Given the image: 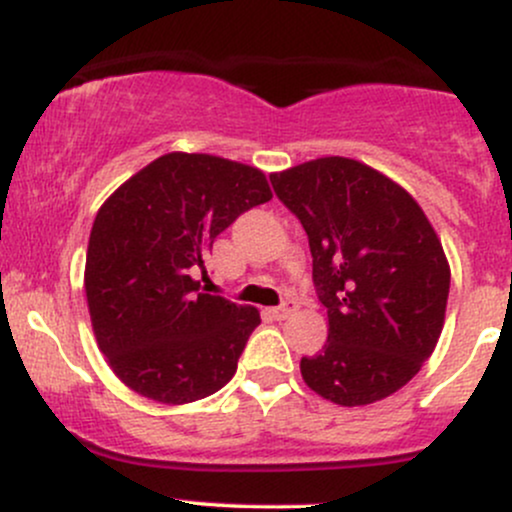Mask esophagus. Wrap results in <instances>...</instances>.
Segmentation results:
<instances>
[{
    "instance_id": "1",
    "label": "esophagus",
    "mask_w": 512,
    "mask_h": 512,
    "mask_svg": "<svg viewBox=\"0 0 512 512\" xmlns=\"http://www.w3.org/2000/svg\"><path fill=\"white\" fill-rule=\"evenodd\" d=\"M293 310H296V303L293 301H286V303H281V305H276V308H272L269 310V313H272L276 320H286V317H289Z\"/></svg>"
}]
</instances>
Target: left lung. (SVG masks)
Returning <instances> with one entry per match:
<instances>
[{"instance_id": "1", "label": "left lung", "mask_w": 512, "mask_h": 512, "mask_svg": "<svg viewBox=\"0 0 512 512\" xmlns=\"http://www.w3.org/2000/svg\"><path fill=\"white\" fill-rule=\"evenodd\" d=\"M308 233L330 334L301 358L305 385L342 407L390 397L436 349L450 293L443 245L404 187L354 158L269 175Z\"/></svg>"}]
</instances>
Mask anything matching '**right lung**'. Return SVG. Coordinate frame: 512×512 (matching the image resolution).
<instances>
[{
  "mask_svg": "<svg viewBox=\"0 0 512 512\" xmlns=\"http://www.w3.org/2000/svg\"><path fill=\"white\" fill-rule=\"evenodd\" d=\"M272 199L262 170L209 154H166L105 199L86 252L98 349L129 390L161 404L214 395L260 325L252 305L199 293L216 236Z\"/></svg>",
  "mask_w": 512,
  "mask_h": 512,
  "instance_id": "obj_1",
  "label": "right lung"
}]
</instances>
